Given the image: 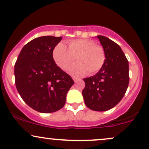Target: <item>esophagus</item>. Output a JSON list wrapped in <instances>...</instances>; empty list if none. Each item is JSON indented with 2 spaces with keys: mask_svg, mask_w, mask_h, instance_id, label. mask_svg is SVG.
I'll list each match as a JSON object with an SVG mask.
<instances>
[{
  "mask_svg": "<svg viewBox=\"0 0 149 149\" xmlns=\"http://www.w3.org/2000/svg\"><path fill=\"white\" fill-rule=\"evenodd\" d=\"M73 80H74V82H76L78 81V80H79V78H76V77H73Z\"/></svg>",
  "mask_w": 149,
  "mask_h": 149,
  "instance_id": "34e87169",
  "label": "esophagus"
}]
</instances>
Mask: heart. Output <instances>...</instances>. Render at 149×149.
Instances as JSON below:
<instances>
[{
    "label": "heart",
    "instance_id": "1",
    "mask_svg": "<svg viewBox=\"0 0 149 149\" xmlns=\"http://www.w3.org/2000/svg\"><path fill=\"white\" fill-rule=\"evenodd\" d=\"M67 46L59 43L53 48L52 55L55 64L62 70L68 69L74 60L78 62L69 69L73 76H85L87 73L95 74L103 67L106 55L101 46L88 39H77L69 41Z\"/></svg>",
    "mask_w": 149,
    "mask_h": 149
}]
</instances>
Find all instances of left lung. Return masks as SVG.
Listing matches in <instances>:
<instances>
[{
    "label": "left lung",
    "instance_id": "left-lung-1",
    "mask_svg": "<svg viewBox=\"0 0 149 149\" xmlns=\"http://www.w3.org/2000/svg\"><path fill=\"white\" fill-rule=\"evenodd\" d=\"M106 55L103 67L94 76L84 78L85 103L94 111L114 107L126 94L129 83L128 61L120 46L111 39L98 35Z\"/></svg>",
    "mask_w": 149,
    "mask_h": 149
}]
</instances>
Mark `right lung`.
<instances>
[{"mask_svg":"<svg viewBox=\"0 0 149 149\" xmlns=\"http://www.w3.org/2000/svg\"><path fill=\"white\" fill-rule=\"evenodd\" d=\"M61 40L53 36L33 39L23 46L14 65L18 92L27 105L42 113L62 108L74 83L53 59V48Z\"/></svg>","mask_w":149,"mask_h":149,"instance_id":"add662e5","label":"right lung"}]
</instances>
